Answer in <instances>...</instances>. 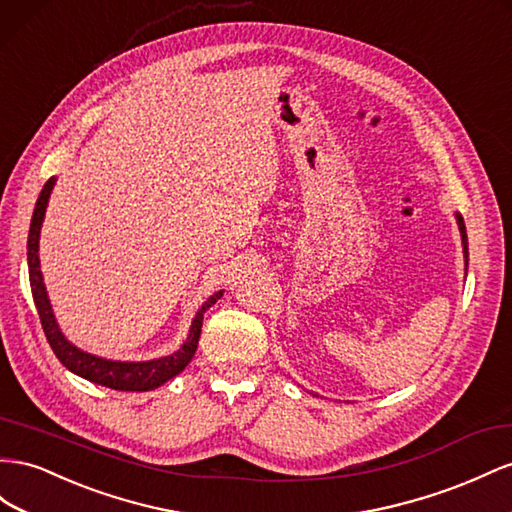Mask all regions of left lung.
I'll use <instances>...</instances> for the list:
<instances>
[{
  "mask_svg": "<svg viewBox=\"0 0 512 512\" xmlns=\"http://www.w3.org/2000/svg\"><path fill=\"white\" fill-rule=\"evenodd\" d=\"M457 217V224H459V232H461V243H463V256H465V273H467V260H469V252H467V230H465V222L461 213H454ZM316 396V394H314Z\"/></svg>",
  "mask_w": 512,
  "mask_h": 512,
  "instance_id": "1",
  "label": "left lung"
}]
</instances>
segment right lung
<instances>
[{
	"label": "right lung",
	"mask_w": 512,
	"mask_h": 512,
	"mask_svg": "<svg viewBox=\"0 0 512 512\" xmlns=\"http://www.w3.org/2000/svg\"><path fill=\"white\" fill-rule=\"evenodd\" d=\"M55 181H58V178L51 176L45 183L43 191H40L34 206L32 224H30V237H27V269H30L32 297L36 303L40 323H43L47 342L51 344L55 357H58L68 370L75 372V375L81 379H88L96 385H105V388L120 390V392L155 390L165 381L174 379L178 372H183L185 366L191 362L193 353L198 349L204 312L224 295V290H217V293H213L202 303V308L196 312V316H193L187 340L181 344V349H176L172 355L146 359V362H120V359H105L75 347V344L62 334L58 321H55V314L47 295L45 280H43V271H40V258H38L40 228H43V222H45L47 204L51 198V191L55 187Z\"/></svg>",
	"instance_id": "right-lung-1"
}]
</instances>
